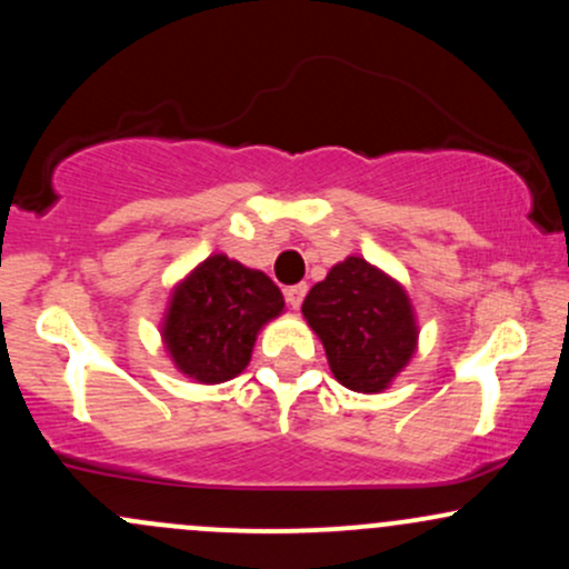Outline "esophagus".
Segmentation results:
<instances>
[{
	"label": "esophagus",
	"mask_w": 569,
	"mask_h": 569,
	"mask_svg": "<svg viewBox=\"0 0 569 569\" xmlns=\"http://www.w3.org/2000/svg\"><path fill=\"white\" fill-rule=\"evenodd\" d=\"M305 295H308V283H297V286H289V289H286V299H289L291 308H299Z\"/></svg>",
	"instance_id": "esophagus-1"
}]
</instances>
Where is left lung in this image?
<instances>
[{
    "instance_id": "8db88e82",
    "label": "left lung",
    "mask_w": 569,
    "mask_h": 569,
    "mask_svg": "<svg viewBox=\"0 0 569 569\" xmlns=\"http://www.w3.org/2000/svg\"><path fill=\"white\" fill-rule=\"evenodd\" d=\"M335 378L351 391H383L416 351L418 327L402 286L359 256L329 270L302 302Z\"/></svg>"
}]
</instances>
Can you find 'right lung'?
<instances>
[{"mask_svg":"<svg viewBox=\"0 0 569 569\" xmlns=\"http://www.w3.org/2000/svg\"><path fill=\"white\" fill-rule=\"evenodd\" d=\"M283 313V295L264 272L216 253L174 289L164 342L180 372L223 383L251 361L256 332Z\"/></svg>","mask_w":569,"mask_h":569,"instance_id":"add662e5","label":"right lung"}]
</instances>
